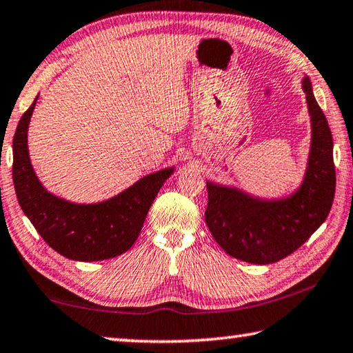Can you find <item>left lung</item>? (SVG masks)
Returning a JSON list of instances; mask_svg holds the SVG:
<instances>
[{
    "mask_svg": "<svg viewBox=\"0 0 353 353\" xmlns=\"http://www.w3.org/2000/svg\"><path fill=\"white\" fill-rule=\"evenodd\" d=\"M311 114V150L301 187L289 198L264 201L237 188L207 182L205 223L229 256L251 264H272L299 250L332 209L336 187L333 137L317 105L310 78H303Z\"/></svg>",
    "mask_w": 353,
    "mask_h": 353,
    "instance_id": "obj_1",
    "label": "left lung"
}]
</instances>
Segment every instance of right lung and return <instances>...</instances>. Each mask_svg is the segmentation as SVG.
I'll return each mask as SVG.
<instances>
[{"instance_id":"right-lung-1","label":"right lung","mask_w":353,"mask_h":353,"mask_svg":"<svg viewBox=\"0 0 353 353\" xmlns=\"http://www.w3.org/2000/svg\"><path fill=\"white\" fill-rule=\"evenodd\" d=\"M37 97L21 116L12 144V179L21 210L50 247L67 259L92 262L125 253L137 242L157 193L174 168L139 179L99 204H74L54 196L39 182L28 154V125Z\"/></svg>"}]
</instances>
